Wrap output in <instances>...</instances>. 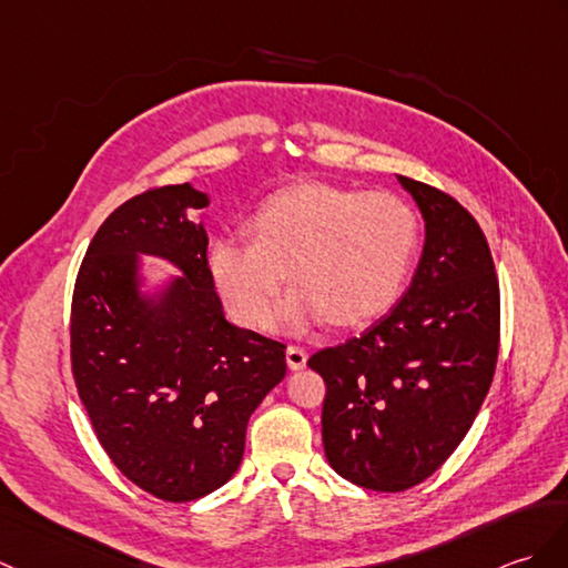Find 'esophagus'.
I'll list each match as a JSON object with an SVG mask.
<instances>
[{
    "mask_svg": "<svg viewBox=\"0 0 568 568\" xmlns=\"http://www.w3.org/2000/svg\"><path fill=\"white\" fill-rule=\"evenodd\" d=\"M285 361H287L290 371H302V367L307 365V351L300 348V346H287Z\"/></svg>",
    "mask_w": 568,
    "mask_h": 568,
    "instance_id": "obj_1",
    "label": "esophagus"
}]
</instances>
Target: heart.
Segmentation results:
<instances>
[{"label":"heart","mask_w":568,"mask_h":568,"mask_svg":"<svg viewBox=\"0 0 568 568\" xmlns=\"http://www.w3.org/2000/svg\"><path fill=\"white\" fill-rule=\"evenodd\" d=\"M252 240L224 234L207 268L236 322L266 326L281 283L283 326L332 322L361 326L394 307L418 254L414 207L394 193H361L332 183H297L268 195L248 220Z\"/></svg>","instance_id":"b5f03b06"}]
</instances>
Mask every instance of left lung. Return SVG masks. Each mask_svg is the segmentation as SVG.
<instances>
[{"label":"left lung","instance_id":"1","mask_svg":"<svg viewBox=\"0 0 568 568\" xmlns=\"http://www.w3.org/2000/svg\"><path fill=\"white\" fill-rule=\"evenodd\" d=\"M426 242L404 297L358 338L307 361L326 382L328 465L373 491L428 479L463 443L491 387L500 300L486 236L453 195L406 176Z\"/></svg>","mask_w":568,"mask_h":568}]
</instances>
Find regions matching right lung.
<instances>
[{"instance_id":"add662e5","label":"right lung","mask_w":568,"mask_h":568,"mask_svg":"<svg viewBox=\"0 0 568 568\" xmlns=\"http://www.w3.org/2000/svg\"><path fill=\"white\" fill-rule=\"evenodd\" d=\"M191 183L150 189L105 217L72 297V375L101 447L148 494L186 504L240 469L246 424L285 377V346L224 320ZM140 255L181 271L141 290Z\"/></svg>"}]
</instances>
